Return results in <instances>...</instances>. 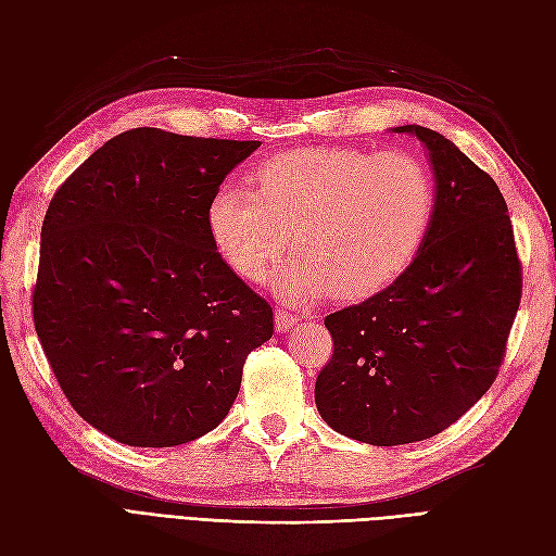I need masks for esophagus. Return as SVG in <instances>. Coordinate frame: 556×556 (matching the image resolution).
Segmentation results:
<instances>
[{
	"label": "esophagus",
	"instance_id": "34e87169",
	"mask_svg": "<svg viewBox=\"0 0 556 556\" xmlns=\"http://www.w3.org/2000/svg\"><path fill=\"white\" fill-rule=\"evenodd\" d=\"M296 325V317L288 311H276V331L282 333V331H290L292 327Z\"/></svg>",
	"mask_w": 556,
	"mask_h": 556
}]
</instances>
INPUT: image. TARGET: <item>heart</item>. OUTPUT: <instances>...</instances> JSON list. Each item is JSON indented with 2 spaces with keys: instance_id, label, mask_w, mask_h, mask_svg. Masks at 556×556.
<instances>
[{
  "instance_id": "1",
  "label": "heart",
  "mask_w": 556,
  "mask_h": 556,
  "mask_svg": "<svg viewBox=\"0 0 556 556\" xmlns=\"http://www.w3.org/2000/svg\"><path fill=\"white\" fill-rule=\"evenodd\" d=\"M433 211L431 176L413 155L317 146L264 162L255 192L220 185L206 225L217 255L250 282L266 278L292 233L299 255L274 278L282 299H364L413 264Z\"/></svg>"
}]
</instances>
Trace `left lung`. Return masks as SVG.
I'll return each instance as SVG.
<instances>
[{
	"label": "left lung",
	"mask_w": 556,
	"mask_h": 556,
	"mask_svg": "<svg viewBox=\"0 0 556 556\" xmlns=\"http://www.w3.org/2000/svg\"><path fill=\"white\" fill-rule=\"evenodd\" d=\"M422 141L435 182L425 245L390 288L325 317L331 362L315 406L348 439L392 447L441 433L490 390L521 299L506 199L443 134Z\"/></svg>",
	"instance_id": "left-lung-1"
}]
</instances>
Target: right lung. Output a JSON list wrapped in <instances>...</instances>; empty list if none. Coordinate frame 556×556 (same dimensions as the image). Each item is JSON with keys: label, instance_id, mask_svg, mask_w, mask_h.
<instances>
[{"label": "right lung", "instance_id": "1", "mask_svg": "<svg viewBox=\"0 0 556 556\" xmlns=\"http://www.w3.org/2000/svg\"><path fill=\"white\" fill-rule=\"evenodd\" d=\"M260 141L157 127L117 134L46 211L35 327L88 425L131 447L208 433L239 394L274 311L208 237L213 192Z\"/></svg>", "mask_w": 556, "mask_h": 556}]
</instances>
